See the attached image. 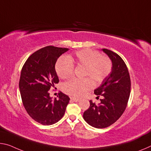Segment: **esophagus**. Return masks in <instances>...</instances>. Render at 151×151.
Listing matches in <instances>:
<instances>
[{"instance_id": "esophagus-1", "label": "esophagus", "mask_w": 151, "mask_h": 151, "mask_svg": "<svg viewBox=\"0 0 151 151\" xmlns=\"http://www.w3.org/2000/svg\"><path fill=\"white\" fill-rule=\"evenodd\" d=\"M70 99L73 100V101H80V99H78V98H76V97H70Z\"/></svg>"}]
</instances>
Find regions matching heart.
<instances>
[{"mask_svg": "<svg viewBox=\"0 0 151 151\" xmlns=\"http://www.w3.org/2000/svg\"><path fill=\"white\" fill-rule=\"evenodd\" d=\"M74 64L85 66L83 76L88 77L83 79L74 78L64 84V91L76 97L81 96L92 88L94 85L93 80L96 85L104 82L112 68L111 61L108 57L101 56L97 51L83 49L69 55L67 58L61 57L59 58L55 66L57 75L63 79L70 78L74 73Z\"/></svg>", "mask_w": 151, "mask_h": 151, "instance_id": "1", "label": "heart"}]
</instances>
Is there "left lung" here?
Listing matches in <instances>:
<instances>
[{"instance_id":"obj_1","label":"left lung","mask_w":151,"mask_h":151,"mask_svg":"<svg viewBox=\"0 0 151 151\" xmlns=\"http://www.w3.org/2000/svg\"><path fill=\"white\" fill-rule=\"evenodd\" d=\"M112 62L111 72L94 93L102 97L101 103L90 101V106L83 114V118L90 126L104 128L111 126L125 111L130 97L131 82L125 63L118 54L102 49Z\"/></svg>"}]
</instances>
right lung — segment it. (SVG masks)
<instances>
[{
  "label": "right lung",
  "mask_w": 151,
  "mask_h": 151,
  "mask_svg": "<svg viewBox=\"0 0 151 151\" xmlns=\"http://www.w3.org/2000/svg\"><path fill=\"white\" fill-rule=\"evenodd\" d=\"M68 48L49 45L29 57L21 73L19 90L23 106L29 116L42 125H52L63 118L70 98L60 92L52 99L49 90L58 83L55 64Z\"/></svg>",
  "instance_id": "obj_1"
}]
</instances>
